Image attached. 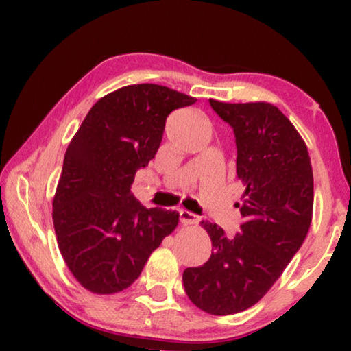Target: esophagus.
I'll return each instance as SVG.
<instances>
[{
  "instance_id": "esophagus-1",
  "label": "esophagus",
  "mask_w": 351,
  "mask_h": 351,
  "mask_svg": "<svg viewBox=\"0 0 351 351\" xmlns=\"http://www.w3.org/2000/svg\"><path fill=\"white\" fill-rule=\"evenodd\" d=\"M179 219L182 225H193L198 222V215H195L193 213H190V210H185V209L179 210Z\"/></svg>"
}]
</instances>
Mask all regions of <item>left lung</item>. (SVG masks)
I'll return each instance as SVG.
<instances>
[{
    "label": "left lung",
    "mask_w": 351,
    "mask_h": 351,
    "mask_svg": "<svg viewBox=\"0 0 351 351\" xmlns=\"http://www.w3.org/2000/svg\"><path fill=\"white\" fill-rule=\"evenodd\" d=\"M209 104L237 138L244 220L234 237L203 220L213 254L204 265L186 268L182 281L199 310L223 316L256 305L300 249L313 215V171L304 138L275 105Z\"/></svg>",
    "instance_id": "1"
}]
</instances>
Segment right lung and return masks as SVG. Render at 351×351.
Returning a JSON list of instances; mask_svg holds the SVG:
<instances>
[{"label": "right lung", "mask_w": 351, "mask_h": 351, "mask_svg": "<svg viewBox=\"0 0 351 351\" xmlns=\"http://www.w3.org/2000/svg\"><path fill=\"white\" fill-rule=\"evenodd\" d=\"M195 102L166 86H124L97 100L71 138L52 220L62 257L84 289H126L176 230L179 213L143 208L131 185L155 158L169 113Z\"/></svg>", "instance_id": "right-lung-1"}]
</instances>
